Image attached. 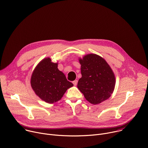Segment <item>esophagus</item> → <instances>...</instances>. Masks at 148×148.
Here are the masks:
<instances>
[{"mask_svg":"<svg viewBox=\"0 0 148 148\" xmlns=\"http://www.w3.org/2000/svg\"><path fill=\"white\" fill-rule=\"evenodd\" d=\"M72 83H73V84L75 86H76L77 84V80H75L73 81Z\"/></svg>","mask_w":148,"mask_h":148,"instance_id":"obj_1","label":"esophagus"}]
</instances>
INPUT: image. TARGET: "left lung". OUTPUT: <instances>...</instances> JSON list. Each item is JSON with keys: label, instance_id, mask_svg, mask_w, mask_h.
<instances>
[{"label": "left lung", "instance_id": "8db88e82", "mask_svg": "<svg viewBox=\"0 0 148 148\" xmlns=\"http://www.w3.org/2000/svg\"><path fill=\"white\" fill-rule=\"evenodd\" d=\"M82 77L77 88L91 104H98L112 94L115 77L110 65L101 56L89 53L79 58Z\"/></svg>", "mask_w": 148, "mask_h": 148}]
</instances>
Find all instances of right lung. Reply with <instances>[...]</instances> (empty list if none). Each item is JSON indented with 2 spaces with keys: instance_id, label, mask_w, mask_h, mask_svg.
<instances>
[{
  "instance_id": "right-lung-1",
  "label": "right lung",
  "mask_w": 148,
  "mask_h": 148,
  "mask_svg": "<svg viewBox=\"0 0 148 148\" xmlns=\"http://www.w3.org/2000/svg\"><path fill=\"white\" fill-rule=\"evenodd\" d=\"M58 64L50 58H45L36 66L31 77V86L36 95L49 104L60 100L68 88L73 86L58 69Z\"/></svg>"
}]
</instances>
